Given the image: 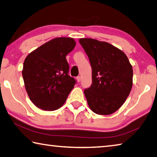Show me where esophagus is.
I'll list each match as a JSON object with an SVG mask.
<instances>
[{"label":"esophagus","instance_id":"esophagus-1","mask_svg":"<svg viewBox=\"0 0 157 157\" xmlns=\"http://www.w3.org/2000/svg\"><path fill=\"white\" fill-rule=\"evenodd\" d=\"M76 79H77V81H78V82H80V81H81V77L80 76H78L76 78Z\"/></svg>","mask_w":157,"mask_h":157}]
</instances>
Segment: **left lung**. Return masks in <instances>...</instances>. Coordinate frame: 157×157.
<instances>
[{
  "mask_svg": "<svg viewBox=\"0 0 157 157\" xmlns=\"http://www.w3.org/2000/svg\"><path fill=\"white\" fill-rule=\"evenodd\" d=\"M92 68V84L84 90L89 108L98 115H109L121 108L133 85V69L121 50L105 41L79 39Z\"/></svg>",
  "mask_w": 157,
  "mask_h": 157,
  "instance_id": "left-lung-1",
  "label": "left lung"
}]
</instances>
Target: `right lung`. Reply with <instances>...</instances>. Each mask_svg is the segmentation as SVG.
Instances as JSON below:
<instances>
[{"label": "right lung", "instance_id": "add662e5", "mask_svg": "<svg viewBox=\"0 0 157 157\" xmlns=\"http://www.w3.org/2000/svg\"><path fill=\"white\" fill-rule=\"evenodd\" d=\"M70 37H57L33 50L25 59L22 75L27 94L36 107L55 111L64 104L75 80L68 75L66 56L75 46Z\"/></svg>", "mask_w": 157, "mask_h": 157}]
</instances>
